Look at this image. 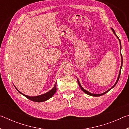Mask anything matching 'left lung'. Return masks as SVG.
<instances>
[{"mask_svg": "<svg viewBox=\"0 0 129 129\" xmlns=\"http://www.w3.org/2000/svg\"><path fill=\"white\" fill-rule=\"evenodd\" d=\"M111 29L112 30L113 32V33H114V34L115 35V36L117 37V39H118V40H119V44H120V50H121V61H121V67H120V70H119V75H118V78H117V81H116V82H115V84L114 85H113V86L112 87V88H111L110 89H109V90H108L106 91H105V92H104L103 93H101V94H94V93H90V92H89V91H87L86 90H85V89L83 88V87L81 86V85L80 84V81H79V80H78V79L77 77V82H78V85H79L80 89H81V90L84 91V92L85 93H86V94H88V95H90V96H93V97H100V96L103 95H104V94H106V93H108L109 91H110V90H111V89H113V88H114V87L115 86V85L117 84V83L118 82V81L119 78V77H120V75H121V68H122V63H123V62H122V61H123V59H122V54H121V41H120V40H119V38H118V37L117 36V35H116V34H115V31H114V30L112 28H111Z\"/></svg>", "mask_w": 129, "mask_h": 129, "instance_id": "8db88e82", "label": "left lung"}]
</instances>
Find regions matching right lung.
<instances>
[{
  "label": "right lung",
  "mask_w": 129,
  "mask_h": 129,
  "mask_svg": "<svg viewBox=\"0 0 129 129\" xmlns=\"http://www.w3.org/2000/svg\"><path fill=\"white\" fill-rule=\"evenodd\" d=\"M56 84H57V82L55 83V84H54V86L53 87V88H52L51 90H50L49 91H48V92L45 93L44 94H41V95H37V96H34V97H30V96H28L27 95H25L24 94H23L21 92V91H19L18 89H17L16 87H15V88H16V90L18 91V92L19 93H20L21 94H22L26 98H27L28 99H29L30 100H31V101H33L34 102H44V101H47V100H49L50 98H51L52 96H53L54 93H56Z\"/></svg>",
  "instance_id": "1"
}]
</instances>
